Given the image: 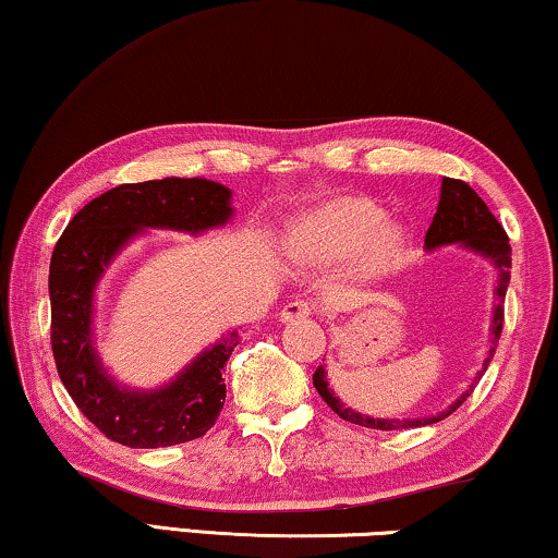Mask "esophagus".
<instances>
[{
	"instance_id": "1",
	"label": "esophagus",
	"mask_w": 558,
	"mask_h": 558,
	"mask_svg": "<svg viewBox=\"0 0 558 558\" xmlns=\"http://www.w3.org/2000/svg\"><path fill=\"white\" fill-rule=\"evenodd\" d=\"M312 314H314V306L310 302H304V299H294V302L284 304V310H281V322L310 319Z\"/></svg>"
}]
</instances>
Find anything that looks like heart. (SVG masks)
I'll return each mask as SVG.
<instances>
[{
    "instance_id": "obj_1",
    "label": "heart",
    "mask_w": 558,
    "mask_h": 558,
    "mask_svg": "<svg viewBox=\"0 0 558 558\" xmlns=\"http://www.w3.org/2000/svg\"><path fill=\"white\" fill-rule=\"evenodd\" d=\"M289 244L304 264L337 266L354 259L360 271L375 274L398 256L402 236L373 201L344 196L302 216Z\"/></svg>"
}]
</instances>
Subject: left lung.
Masks as SVG:
<instances>
[{"mask_svg": "<svg viewBox=\"0 0 558 558\" xmlns=\"http://www.w3.org/2000/svg\"><path fill=\"white\" fill-rule=\"evenodd\" d=\"M448 244H463L471 252L486 256V259L494 262L498 269V287H496V310H494V337H490V350L483 360V369L481 375L486 373L488 362L494 360V352L498 347V337L500 329H504V302H506V289H508V279H511V244H508V233L504 231V226L496 221V216L490 214V208L483 204V198L475 193L471 185L465 181L458 179H442L440 183V201H438V211L433 216L430 229L425 233V246L427 248H438V246H448ZM478 379L468 387V390L460 395V398L448 405L442 413L430 415V417H369V415H360L354 413L352 408H344L339 398H335V392L329 390L327 385V373L325 367H317L312 383L317 387V392L322 395V400L327 402L335 413L347 420V423L362 425V427H373V430H408V427H420V425H433L446 420L448 415H453L456 410L463 405L468 395L473 392V387L478 385Z\"/></svg>", "mask_w": 558, "mask_h": 558, "instance_id": "left-lung-1", "label": "left lung"}]
</instances>
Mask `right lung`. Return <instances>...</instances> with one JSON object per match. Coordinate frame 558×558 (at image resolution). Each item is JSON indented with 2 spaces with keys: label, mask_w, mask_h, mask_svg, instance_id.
<instances>
[{
  "label": "right lung",
  "mask_w": 558,
  "mask_h": 558,
  "mask_svg": "<svg viewBox=\"0 0 558 558\" xmlns=\"http://www.w3.org/2000/svg\"><path fill=\"white\" fill-rule=\"evenodd\" d=\"M231 191L206 179L123 183L72 216L50 262L52 354L64 390L105 438L128 448H168L211 430L226 402L223 365L239 335L204 350L183 373L138 392L120 387L93 344V296L108 264L141 229L206 231L231 219Z\"/></svg>",
  "instance_id": "obj_1"
}]
</instances>
